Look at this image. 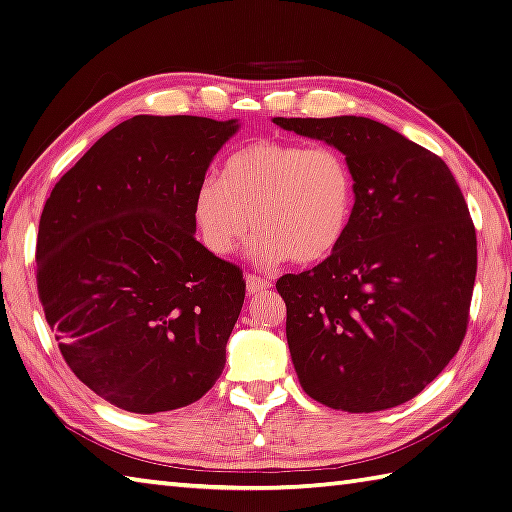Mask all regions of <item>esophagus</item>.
I'll return each mask as SVG.
<instances>
[{
  "label": "esophagus",
  "instance_id": "esophagus-1",
  "mask_svg": "<svg viewBox=\"0 0 512 512\" xmlns=\"http://www.w3.org/2000/svg\"><path fill=\"white\" fill-rule=\"evenodd\" d=\"M245 280H247V291L249 294H260V291H267L269 287H271V280H267V278H260V276H256V274H247L245 276Z\"/></svg>",
  "mask_w": 512,
  "mask_h": 512
}]
</instances>
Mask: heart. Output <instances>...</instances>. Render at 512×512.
Instances as JSON below:
<instances>
[{"label": "heart", "mask_w": 512, "mask_h": 512, "mask_svg": "<svg viewBox=\"0 0 512 512\" xmlns=\"http://www.w3.org/2000/svg\"><path fill=\"white\" fill-rule=\"evenodd\" d=\"M353 207L356 179L340 150L267 139L229 154L218 179H203L192 198L198 234L216 256L238 252L254 221L260 265L325 260L347 238Z\"/></svg>", "instance_id": "b5f03b06"}]
</instances>
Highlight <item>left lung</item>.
Returning <instances> with one entry per match:
<instances>
[{
  "label": "left lung",
  "mask_w": 512,
  "mask_h": 512,
  "mask_svg": "<svg viewBox=\"0 0 512 512\" xmlns=\"http://www.w3.org/2000/svg\"><path fill=\"white\" fill-rule=\"evenodd\" d=\"M274 123L338 148L356 179L342 245L276 283L300 387L349 413L409 402L466 336L477 238L460 185L440 156L373 119Z\"/></svg>",
  "instance_id": "8db88e82"
}]
</instances>
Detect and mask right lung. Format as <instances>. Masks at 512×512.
Listing matches in <instances>:
<instances>
[{"instance_id":"right-lung-1","label":"right lung","mask_w":512,"mask_h":512,"mask_svg":"<svg viewBox=\"0 0 512 512\" xmlns=\"http://www.w3.org/2000/svg\"><path fill=\"white\" fill-rule=\"evenodd\" d=\"M236 119L119 123L52 187L37 291L72 373L130 413L196 402L225 367L243 271L194 238L192 198Z\"/></svg>"}]
</instances>
